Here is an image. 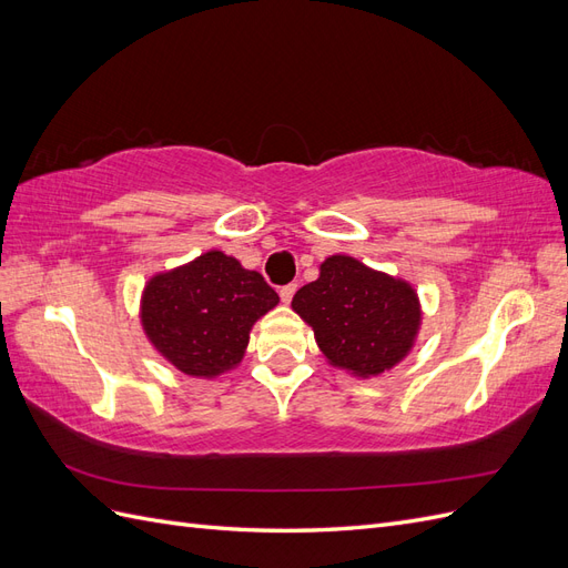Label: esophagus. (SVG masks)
<instances>
[{"mask_svg": "<svg viewBox=\"0 0 568 568\" xmlns=\"http://www.w3.org/2000/svg\"><path fill=\"white\" fill-rule=\"evenodd\" d=\"M294 294H296V284H286V286H282L280 288V298H282V303H291V298H294Z\"/></svg>", "mask_w": 568, "mask_h": 568, "instance_id": "1", "label": "esophagus"}]
</instances>
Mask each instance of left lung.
I'll list each match as a JSON object with an SVG mask.
<instances>
[{"label": "left lung", "mask_w": 568, "mask_h": 568, "mask_svg": "<svg viewBox=\"0 0 568 568\" xmlns=\"http://www.w3.org/2000/svg\"><path fill=\"white\" fill-rule=\"evenodd\" d=\"M291 307L313 326L326 363L357 379L403 363L422 329L415 286L343 253L326 257L320 277L296 291Z\"/></svg>", "instance_id": "1"}]
</instances>
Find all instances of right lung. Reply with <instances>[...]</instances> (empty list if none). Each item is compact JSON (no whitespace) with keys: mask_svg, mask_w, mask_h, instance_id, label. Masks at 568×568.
Listing matches in <instances>:
<instances>
[{"mask_svg":"<svg viewBox=\"0 0 568 568\" xmlns=\"http://www.w3.org/2000/svg\"><path fill=\"white\" fill-rule=\"evenodd\" d=\"M277 303L261 272L213 248L153 274L142 291L140 322L165 363L194 379H215L242 363L253 324Z\"/></svg>","mask_w":568,"mask_h":568,"instance_id":"1","label":"right lung"}]
</instances>
